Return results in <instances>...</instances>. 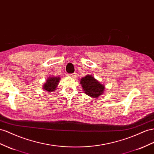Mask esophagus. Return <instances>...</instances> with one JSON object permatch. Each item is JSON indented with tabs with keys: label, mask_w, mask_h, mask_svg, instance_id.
<instances>
[{
	"label": "esophagus",
	"mask_w": 154,
	"mask_h": 154,
	"mask_svg": "<svg viewBox=\"0 0 154 154\" xmlns=\"http://www.w3.org/2000/svg\"><path fill=\"white\" fill-rule=\"evenodd\" d=\"M68 75H69V76L71 77V78H74V77H75V74H69Z\"/></svg>",
	"instance_id": "obj_1"
}]
</instances>
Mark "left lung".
<instances>
[{
    "label": "left lung",
    "instance_id": "8db88e82",
    "mask_svg": "<svg viewBox=\"0 0 154 154\" xmlns=\"http://www.w3.org/2000/svg\"><path fill=\"white\" fill-rule=\"evenodd\" d=\"M80 83L85 93L92 98H97L100 96L105 90L104 85L90 74L82 78Z\"/></svg>",
    "mask_w": 154,
    "mask_h": 154
}]
</instances>
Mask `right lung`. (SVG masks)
<instances>
[{"mask_svg":"<svg viewBox=\"0 0 154 154\" xmlns=\"http://www.w3.org/2000/svg\"><path fill=\"white\" fill-rule=\"evenodd\" d=\"M60 80V77H50L47 79L46 83L43 85V88L46 91L52 92L56 89L58 84H59Z\"/></svg>","mask_w":154,"mask_h":154,"instance_id":"add662e5","label":"right lung"}]
</instances>
